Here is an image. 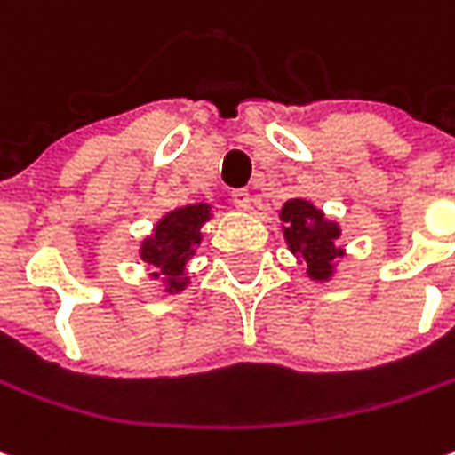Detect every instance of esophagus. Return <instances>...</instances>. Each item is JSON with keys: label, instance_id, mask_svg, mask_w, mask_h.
<instances>
[{"label": "esophagus", "instance_id": "obj_1", "mask_svg": "<svg viewBox=\"0 0 455 455\" xmlns=\"http://www.w3.org/2000/svg\"><path fill=\"white\" fill-rule=\"evenodd\" d=\"M231 201H234L239 208H249L251 206V193H249L247 188L231 190Z\"/></svg>", "mask_w": 455, "mask_h": 455}]
</instances>
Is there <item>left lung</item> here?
I'll return each mask as SVG.
<instances>
[{
  "label": "left lung",
  "mask_w": 455,
  "mask_h": 455,
  "mask_svg": "<svg viewBox=\"0 0 455 455\" xmlns=\"http://www.w3.org/2000/svg\"><path fill=\"white\" fill-rule=\"evenodd\" d=\"M280 219L285 221V239L295 254L306 259L307 275L313 280H326L333 269V259L341 254L336 247L341 231L323 219V213L307 201H287Z\"/></svg>",
  "instance_id": "left-lung-1"
}]
</instances>
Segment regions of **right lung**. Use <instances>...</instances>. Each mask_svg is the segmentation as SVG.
I'll return each instance as SVG.
<instances>
[{
    "instance_id": "right-lung-1",
    "label": "right lung",
    "mask_w": 455,
    "mask_h": 455,
    "mask_svg": "<svg viewBox=\"0 0 455 455\" xmlns=\"http://www.w3.org/2000/svg\"><path fill=\"white\" fill-rule=\"evenodd\" d=\"M211 208L206 204L178 208L168 213L157 228L155 236L142 244V259L157 267L160 275L170 280V290H180V272L193 254V247L201 242V227L208 221Z\"/></svg>"
}]
</instances>
